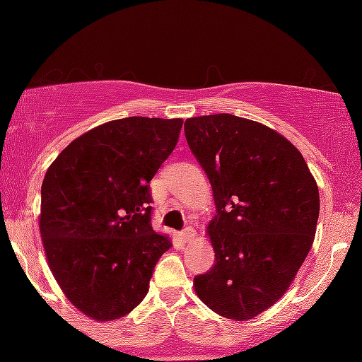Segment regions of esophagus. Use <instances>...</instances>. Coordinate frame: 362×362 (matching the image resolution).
Masks as SVG:
<instances>
[{
    "label": "esophagus",
    "mask_w": 362,
    "mask_h": 362,
    "mask_svg": "<svg viewBox=\"0 0 362 362\" xmlns=\"http://www.w3.org/2000/svg\"><path fill=\"white\" fill-rule=\"evenodd\" d=\"M180 238L184 240V242H187V243L192 242V240L195 238V230H194V228L192 226H187L185 230L180 233Z\"/></svg>",
    "instance_id": "1"
}]
</instances>
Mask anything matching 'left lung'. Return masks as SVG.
Returning a JSON list of instances; mask_svg holds the SVG:
<instances>
[{
    "mask_svg": "<svg viewBox=\"0 0 362 362\" xmlns=\"http://www.w3.org/2000/svg\"><path fill=\"white\" fill-rule=\"evenodd\" d=\"M184 129L218 213L207 226L216 260L194 277L195 293L224 318L250 320L281 300L308 255L318 185L296 146L264 124L214 114Z\"/></svg>",
    "mask_w": 362,
    "mask_h": 362,
    "instance_id": "obj_1",
    "label": "left lung"
}]
</instances>
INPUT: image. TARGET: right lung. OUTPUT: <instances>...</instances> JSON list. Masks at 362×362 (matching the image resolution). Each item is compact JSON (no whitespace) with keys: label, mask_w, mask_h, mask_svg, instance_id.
<instances>
[{"label":"right lung","mask_w":362,"mask_h":362,"mask_svg":"<svg viewBox=\"0 0 362 362\" xmlns=\"http://www.w3.org/2000/svg\"><path fill=\"white\" fill-rule=\"evenodd\" d=\"M182 124L110 120L68 144L45 173L39 226L47 264L66 298L97 322L134 310L172 247L151 226L149 182Z\"/></svg>","instance_id":"obj_1"}]
</instances>
